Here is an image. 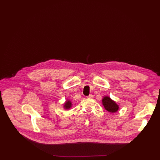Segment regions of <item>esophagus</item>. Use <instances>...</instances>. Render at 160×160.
I'll use <instances>...</instances> for the list:
<instances>
[{
    "label": "esophagus",
    "instance_id": "esophagus-1",
    "mask_svg": "<svg viewBox=\"0 0 160 160\" xmlns=\"http://www.w3.org/2000/svg\"><path fill=\"white\" fill-rule=\"evenodd\" d=\"M93 95L91 94V95H89V96H88V97H87V98H89V99H92V98H93Z\"/></svg>",
    "mask_w": 160,
    "mask_h": 160
}]
</instances>
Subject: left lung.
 I'll return each instance as SVG.
<instances>
[{
	"label": "left lung",
	"instance_id": "left-lung-1",
	"mask_svg": "<svg viewBox=\"0 0 160 160\" xmlns=\"http://www.w3.org/2000/svg\"><path fill=\"white\" fill-rule=\"evenodd\" d=\"M102 102L105 109L108 112L115 113L119 110V106L109 97H104L102 99Z\"/></svg>",
	"mask_w": 160,
	"mask_h": 160
}]
</instances>
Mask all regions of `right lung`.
Here are the masks:
<instances>
[{
  "label": "right lung",
  "instance_id": "add662e5",
  "mask_svg": "<svg viewBox=\"0 0 160 160\" xmlns=\"http://www.w3.org/2000/svg\"><path fill=\"white\" fill-rule=\"evenodd\" d=\"M72 106V102L71 101L69 100H67L65 104H64V108L65 109H69Z\"/></svg>",
  "mask_w": 160,
  "mask_h": 160
}]
</instances>
